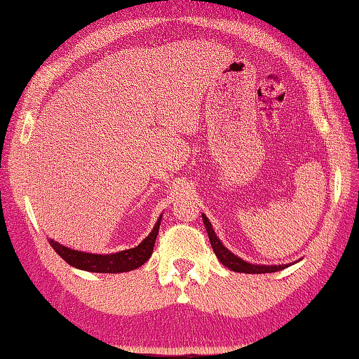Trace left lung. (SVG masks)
<instances>
[{"mask_svg":"<svg viewBox=\"0 0 359 359\" xmlns=\"http://www.w3.org/2000/svg\"><path fill=\"white\" fill-rule=\"evenodd\" d=\"M203 223H205V228L209 236V241H211V245L217 259L223 264V266L228 267L233 272H239V273H272V272H278V270H283L287 267V264L285 266H256V264H250L247 261L241 259L239 256H236L234 253L229 252V250L223 245L220 239L215 236L214 229L211 226V222L208 220L205 214L201 215Z\"/></svg>","mask_w":359,"mask_h":359,"instance_id":"left-lung-1","label":"left lung"}]
</instances>
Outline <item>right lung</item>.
Returning <instances> with one entry per match:
<instances>
[{"label":"right lung","instance_id":"right-lung-1","mask_svg":"<svg viewBox=\"0 0 359 359\" xmlns=\"http://www.w3.org/2000/svg\"><path fill=\"white\" fill-rule=\"evenodd\" d=\"M161 225V217L158 219L156 225L151 229V233L142 241L137 247L123 250V252L112 253V255H95V253H84L78 252V250H72L65 245H60L59 242H54L53 239H48L50 245L53 247L60 258H62L67 264H70L72 267H76L81 270H87V272H95V273H121V272H130L140 267L142 264H145L153 253L154 241L158 238Z\"/></svg>","mask_w":359,"mask_h":359}]
</instances>
